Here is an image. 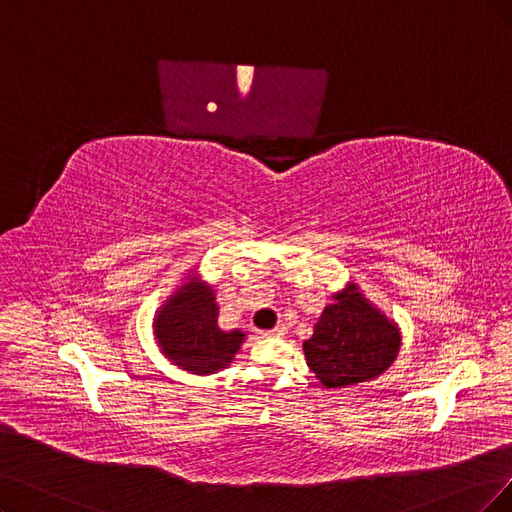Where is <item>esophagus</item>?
<instances>
[{
	"mask_svg": "<svg viewBox=\"0 0 512 512\" xmlns=\"http://www.w3.org/2000/svg\"><path fill=\"white\" fill-rule=\"evenodd\" d=\"M285 333H287V327H285V325H276L274 329H270V331H263L261 335H263V337H282Z\"/></svg>",
	"mask_w": 512,
	"mask_h": 512,
	"instance_id": "esophagus-1",
	"label": "esophagus"
}]
</instances>
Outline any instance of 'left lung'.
I'll use <instances>...</instances> for the list:
<instances>
[{"label": "left lung", "instance_id": "obj_1", "mask_svg": "<svg viewBox=\"0 0 512 512\" xmlns=\"http://www.w3.org/2000/svg\"><path fill=\"white\" fill-rule=\"evenodd\" d=\"M401 348L392 320L373 308L356 285L333 295L304 342L308 367L327 388H348L382 375Z\"/></svg>", "mask_w": 512, "mask_h": 512}]
</instances>
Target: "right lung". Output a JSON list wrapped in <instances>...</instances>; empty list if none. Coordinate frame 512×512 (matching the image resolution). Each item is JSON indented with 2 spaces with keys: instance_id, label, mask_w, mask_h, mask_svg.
<instances>
[{
  "instance_id": "right-lung-1",
  "label": "right lung",
  "mask_w": 512,
  "mask_h": 512,
  "mask_svg": "<svg viewBox=\"0 0 512 512\" xmlns=\"http://www.w3.org/2000/svg\"><path fill=\"white\" fill-rule=\"evenodd\" d=\"M215 293L204 282H189L170 297L154 320L162 352L189 373L208 375L225 369L244 342V333L221 331Z\"/></svg>"
}]
</instances>
